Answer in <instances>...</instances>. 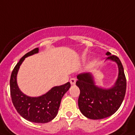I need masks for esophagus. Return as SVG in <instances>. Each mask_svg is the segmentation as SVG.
Here are the masks:
<instances>
[{"mask_svg": "<svg viewBox=\"0 0 135 135\" xmlns=\"http://www.w3.org/2000/svg\"><path fill=\"white\" fill-rule=\"evenodd\" d=\"M76 78H71V79H70V83H71V85H74L75 83H76Z\"/></svg>", "mask_w": 135, "mask_h": 135, "instance_id": "esophagus-1", "label": "esophagus"}]
</instances>
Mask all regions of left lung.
<instances>
[{"label":"left lung","mask_w":135,"mask_h":135,"mask_svg":"<svg viewBox=\"0 0 135 135\" xmlns=\"http://www.w3.org/2000/svg\"><path fill=\"white\" fill-rule=\"evenodd\" d=\"M106 55L107 59L115 61L118 67V76L115 84L111 88L104 89L95 85L91 73H84L77 76L76 85L80 89L78 107L80 112L90 119L99 120L111 116L119 109L126 92V78L119 58Z\"/></svg>","instance_id":"1"}]
</instances>
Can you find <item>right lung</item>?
Returning <instances> with one entry per match:
<instances>
[{
	"label": "right lung",
	"mask_w": 135,
	"mask_h": 135,
	"mask_svg": "<svg viewBox=\"0 0 135 135\" xmlns=\"http://www.w3.org/2000/svg\"><path fill=\"white\" fill-rule=\"evenodd\" d=\"M39 49H33L20 59L12 72L9 85L12 102L21 116L28 121L45 123L56 117L63 96L71 87L69 82L60 86L53 87L42 96L32 97L24 94L17 83V75L25 58L38 52Z\"/></svg>",
	"instance_id": "add662e5"
}]
</instances>
